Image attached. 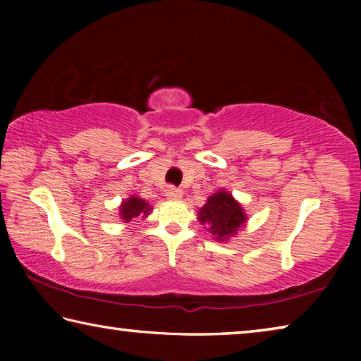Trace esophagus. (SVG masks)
<instances>
[{"label": "esophagus", "mask_w": 361, "mask_h": 361, "mask_svg": "<svg viewBox=\"0 0 361 361\" xmlns=\"http://www.w3.org/2000/svg\"><path fill=\"white\" fill-rule=\"evenodd\" d=\"M166 197L169 200H180L183 197V191L181 189H176L173 186H170L166 189Z\"/></svg>", "instance_id": "esophagus-1"}]
</instances>
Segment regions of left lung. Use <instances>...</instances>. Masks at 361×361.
I'll list each match as a JSON object with an SVG mask.
<instances>
[{
    "label": "left lung",
    "mask_w": 361,
    "mask_h": 361,
    "mask_svg": "<svg viewBox=\"0 0 361 361\" xmlns=\"http://www.w3.org/2000/svg\"><path fill=\"white\" fill-rule=\"evenodd\" d=\"M197 218L216 242H229L247 224L245 210L226 189H219L207 199L197 212Z\"/></svg>",
    "instance_id": "1"
}]
</instances>
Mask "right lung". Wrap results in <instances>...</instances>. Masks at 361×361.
<instances>
[{
	"instance_id": "1",
	"label": "right lung",
	"mask_w": 361,
	"mask_h": 361,
	"mask_svg": "<svg viewBox=\"0 0 361 361\" xmlns=\"http://www.w3.org/2000/svg\"><path fill=\"white\" fill-rule=\"evenodd\" d=\"M151 212L152 207L146 200L137 197V195H130V197L124 199L119 205V216L124 223L132 221L133 218H148Z\"/></svg>"
}]
</instances>
